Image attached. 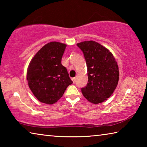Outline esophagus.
I'll return each instance as SVG.
<instances>
[{"instance_id": "obj_1", "label": "esophagus", "mask_w": 147, "mask_h": 147, "mask_svg": "<svg viewBox=\"0 0 147 147\" xmlns=\"http://www.w3.org/2000/svg\"><path fill=\"white\" fill-rule=\"evenodd\" d=\"M72 80H73V83H74V84L75 83V82H76V78H75V77H74V78H72Z\"/></svg>"}]
</instances>
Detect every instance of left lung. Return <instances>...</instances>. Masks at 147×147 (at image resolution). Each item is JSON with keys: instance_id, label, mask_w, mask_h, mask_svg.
I'll return each mask as SVG.
<instances>
[{"instance_id": "1", "label": "left lung", "mask_w": 147, "mask_h": 147, "mask_svg": "<svg viewBox=\"0 0 147 147\" xmlns=\"http://www.w3.org/2000/svg\"><path fill=\"white\" fill-rule=\"evenodd\" d=\"M83 52L88 67V83L81 89L87 100L99 104L115 91L119 78V67L110 51L93 41L77 43Z\"/></svg>"}]
</instances>
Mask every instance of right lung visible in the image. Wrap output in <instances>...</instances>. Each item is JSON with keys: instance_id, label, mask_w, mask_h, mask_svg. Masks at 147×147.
I'll list each match as a JSON object with an SVG mask.
<instances>
[{"instance_id": "obj_1", "label": "right lung", "mask_w": 147, "mask_h": 147, "mask_svg": "<svg viewBox=\"0 0 147 147\" xmlns=\"http://www.w3.org/2000/svg\"><path fill=\"white\" fill-rule=\"evenodd\" d=\"M66 46L59 42H50L39 50L29 64L28 86L41 102H56L73 83L67 69L61 63Z\"/></svg>"}]
</instances>
